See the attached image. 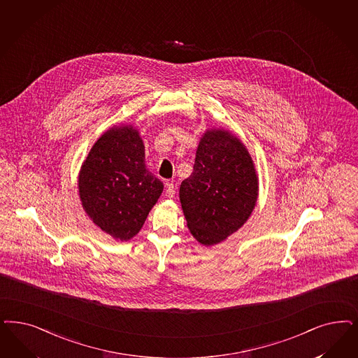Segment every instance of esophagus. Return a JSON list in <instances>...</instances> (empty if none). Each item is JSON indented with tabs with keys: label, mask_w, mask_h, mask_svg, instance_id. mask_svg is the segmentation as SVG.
Returning <instances> with one entry per match:
<instances>
[{
	"label": "esophagus",
	"mask_w": 358,
	"mask_h": 358,
	"mask_svg": "<svg viewBox=\"0 0 358 358\" xmlns=\"http://www.w3.org/2000/svg\"><path fill=\"white\" fill-rule=\"evenodd\" d=\"M174 194H176V187L173 185V182L168 181V182H166V192H165V196L168 198H173L174 197Z\"/></svg>",
	"instance_id": "obj_1"
}]
</instances>
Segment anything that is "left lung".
<instances>
[{"label":"left lung","mask_w":358,"mask_h":358,"mask_svg":"<svg viewBox=\"0 0 358 358\" xmlns=\"http://www.w3.org/2000/svg\"><path fill=\"white\" fill-rule=\"evenodd\" d=\"M258 196V173L242 140L229 129H206L193 173L180 186L190 234L203 246L221 243L247 222Z\"/></svg>","instance_id":"obj_1"}]
</instances>
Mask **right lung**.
<instances>
[{
	"mask_svg": "<svg viewBox=\"0 0 358 358\" xmlns=\"http://www.w3.org/2000/svg\"><path fill=\"white\" fill-rule=\"evenodd\" d=\"M88 218L116 241L141 230L164 190L145 165V147L132 124L113 125L99 137L78 176Z\"/></svg>",
	"mask_w": 358,
	"mask_h": 358,
	"instance_id": "obj_1",
	"label": "right lung"
}]
</instances>
